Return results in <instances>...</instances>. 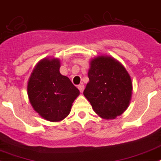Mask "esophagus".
Here are the masks:
<instances>
[{
    "label": "esophagus",
    "instance_id": "obj_1",
    "mask_svg": "<svg viewBox=\"0 0 161 161\" xmlns=\"http://www.w3.org/2000/svg\"><path fill=\"white\" fill-rule=\"evenodd\" d=\"M78 89H79L80 92V93H82V92L84 91V89H85V86H84L83 84H80V85H79V86H78Z\"/></svg>",
    "mask_w": 161,
    "mask_h": 161
}]
</instances>
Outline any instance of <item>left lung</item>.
I'll use <instances>...</instances> for the list:
<instances>
[{"label":"left lung","instance_id":"obj_1","mask_svg":"<svg viewBox=\"0 0 161 161\" xmlns=\"http://www.w3.org/2000/svg\"><path fill=\"white\" fill-rule=\"evenodd\" d=\"M88 76L90 81L83 94L100 117L115 119L127 109L133 84L120 62L110 56H97L90 61Z\"/></svg>","mask_w":161,"mask_h":161}]
</instances>
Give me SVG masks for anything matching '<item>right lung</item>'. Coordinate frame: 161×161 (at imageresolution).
I'll use <instances>...</instances> for the list:
<instances>
[{
  "label": "right lung",
  "mask_w": 161,
  "mask_h": 161,
  "mask_svg": "<svg viewBox=\"0 0 161 161\" xmlns=\"http://www.w3.org/2000/svg\"><path fill=\"white\" fill-rule=\"evenodd\" d=\"M58 58H45L36 64L27 83V95L33 109L45 120L56 122L68 116L80 91L59 71Z\"/></svg>",
  "instance_id": "add662e5"
}]
</instances>
